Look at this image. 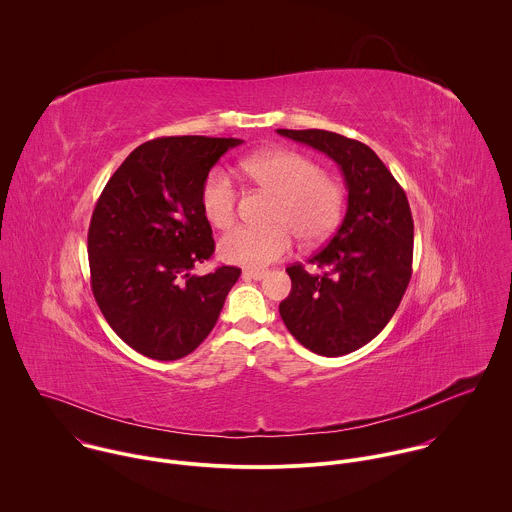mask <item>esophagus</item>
Masks as SVG:
<instances>
[{
	"label": "esophagus",
	"instance_id": "obj_1",
	"mask_svg": "<svg viewBox=\"0 0 512 512\" xmlns=\"http://www.w3.org/2000/svg\"><path fill=\"white\" fill-rule=\"evenodd\" d=\"M266 274H268L266 270H252V268H246V270L242 272V278H244V280H262Z\"/></svg>",
	"mask_w": 512,
	"mask_h": 512
}]
</instances>
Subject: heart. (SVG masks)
<instances>
[{
  "instance_id": "heart-1",
  "label": "heart",
  "mask_w": 512,
  "mask_h": 512,
  "mask_svg": "<svg viewBox=\"0 0 512 512\" xmlns=\"http://www.w3.org/2000/svg\"><path fill=\"white\" fill-rule=\"evenodd\" d=\"M240 171L256 186L276 194V200L270 210L272 226H238L220 240L218 252L226 262L262 268L290 252L292 232L302 244L314 246L338 228L343 188L312 159L274 149L246 157ZM200 206L214 228L226 230L234 224L238 190L230 172L220 167L208 172L200 188Z\"/></svg>"
}]
</instances>
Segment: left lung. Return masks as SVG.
<instances>
[{
    "label": "left lung",
    "mask_w": 512,
    "mask_h": 512,
    "mask_svg": "<svg viewBox=\"0 0 512 512\" xmlns=\"http://www.w3.org/2000/svg\"><path fill=\"white\" fill-rule=\"evenodd\" d=\"M340 167L347 210L338 232L310 264L288 266L290 296L280 304L288 332L318 355L338 357L373 340L395 314L413 262L407 196L381 159L338 133L278 129Z\"/></svg>",
    "instance_id": "1"
}]
</instances>
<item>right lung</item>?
I'll list each match as a JSON object with an SVG mask.
<instances>
[{
	"instance_id": "right-lung-1",
	"label": "right lung",
	"mask_w": 512,
	"mask_h": 512,
	"mask_svg": "<svg viewBox=\"0 0 512 512\" xmlns=\"http://www.w3.org/2000/svg\"><path fill=\"white\" fill-rule=\"evenodd\" d=\"M240 139L163 137L137 147L103 188L89 226L93 296L135 351L172 361L212 332L240 268L192 274L214 252L200 206L210 169Z\"/></svg>"
}]
</instances>
